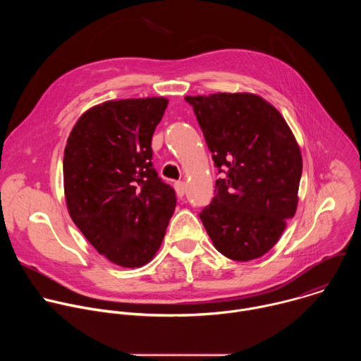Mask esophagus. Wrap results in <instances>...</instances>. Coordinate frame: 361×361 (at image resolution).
<instances>
[{
	"label": "esophagus",
	"mask_w": 361,
	"mask_h": 361,
	"mask_svg": "<svg viewBox=\"0 0 361 361\" xmlns=\"http://www.w3.org/2000/svg\"><path fill=\"white\" fill-rule=\"evenodd\" d=\"M174 188H176L177 195H178V197H183V195L185 194V188H187V185H185V183H184V181H177V183L174 184Z\"/></svg>",
	"instance_id": "1"
}]
</instances>
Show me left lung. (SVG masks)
Returning a JSON list of instances; mask_svg holds the SVG:
<instances>
[{"label":"left lung","instance_id":"left-lung-1","mask_svg":"<svg viewBox=\"0 0 361 361\" xmlns=\"http://www.w3.org/2000/svg\"><path fill=\"white\" fill-rule=\"evenodd\" d=\"M214 164L209 207L200 213L214 247L235 262L270 251L294 217L301 151L280 111L251 92L187 95Z\"/></svg>","mask_w":361,"mask_h":361}]
</instances>
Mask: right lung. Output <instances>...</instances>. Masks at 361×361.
<instances>
[{
    "instance_id": "right-lung-1",
    "label": "right lung",
    "mask_w": 361,
    "mask_h": 361,
    "mask_svg": "<svg viewBox=\"0 0 361 361\" xmlns=\"http://www.w3.org/2000/svg\"><path fill=\"white\" fill-rule=\"evenodd\" d=\"M169 99L106 101L87 110L64 149L71 220L111 263L135 269L159 251L176 210L174 190L152 169L151 138Z\"/></svg>"
}]
</instances>
